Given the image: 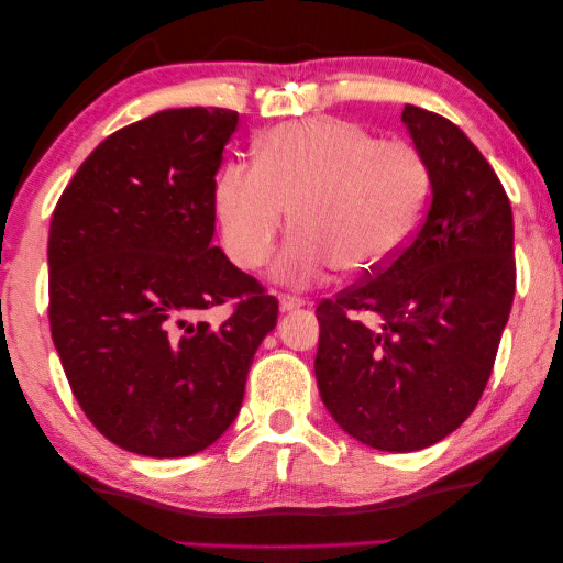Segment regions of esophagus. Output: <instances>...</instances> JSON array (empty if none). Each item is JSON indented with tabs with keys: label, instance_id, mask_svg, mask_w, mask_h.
<instances>
[{
	"label": "esophagus",
	"instance_id": "obj_1",
	"mask_svg": "<svg viewBox=\"0 0 563 563\" xmlns=\"http://www.w3.org/2000/svg\"><path fill=\"white\" fill-rule=\"evenodd\" d=\"M303 301L301 297H294V294H282L279 297V309L282 311H294V309H299V307H303Z\"/></svg>",
	"mask_w": 563,
	"mask_h": 563
}]
</instances>
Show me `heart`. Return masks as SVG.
<instances>
[{
	"mask_svg": "<svg viewBox=\"0 0 563 563\" xmlns=\"http://www.w3.org/2000/svg\"><path fill=\"white\" fill-rule=\"evenodd\" d=\"M431 199L427 156L366 126L314 117L269 129L254 164L229 162L211 184L221 246L254 272L274 252L287 214L297 229L274 264L289 284H311L342 266L376 274L417 236Z\"/></svg>",
	"mask_w": 563,
	"mask_h": 563,
	"instance_id": "1",
	"label": "heart"
}]
</instances>
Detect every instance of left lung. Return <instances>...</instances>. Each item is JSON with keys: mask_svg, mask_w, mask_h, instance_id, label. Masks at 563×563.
<instances>
[{"mask_svg": "<svg viewBox=\"0 0 563 563\" xmlns=\"http://www.w3.org/2000/svg\"><path fill=\"white\" fill-rule=\"evenodd\" d=\"M401 122L431 169L419 232L386 269L317 307L321 401L382 451L427 449L468 419L516 291L511 205L492 164L444 117L407 104Z\"/></svg>", "mask_w": 563, "mask_h": 563, "instance_id": "obj_1", "label": "left lung"}]
</instances>
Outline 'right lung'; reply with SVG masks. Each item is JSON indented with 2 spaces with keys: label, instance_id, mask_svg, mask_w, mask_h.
Listing matches in <instances>:
<instances>
[{
  "label": "right lung",
  "instance_id": "add662e5",
  "mask_svg": "<svg viewBox=\"0 0 563 563\" xmlns=\"http://www.w3.org/2000/svg\"><path fill=\"white\" fill-rule=\"evenodd\" d=\"M236 122L232 109L187 107L119 129L54 207V346L87 419L134 454L214 444L279 317V301L211 244V184ZM232 298L219 328L200 319Z\"/></svg>",
  "mask_w": 563,
  "mask_h": 563
}]
</instances>
